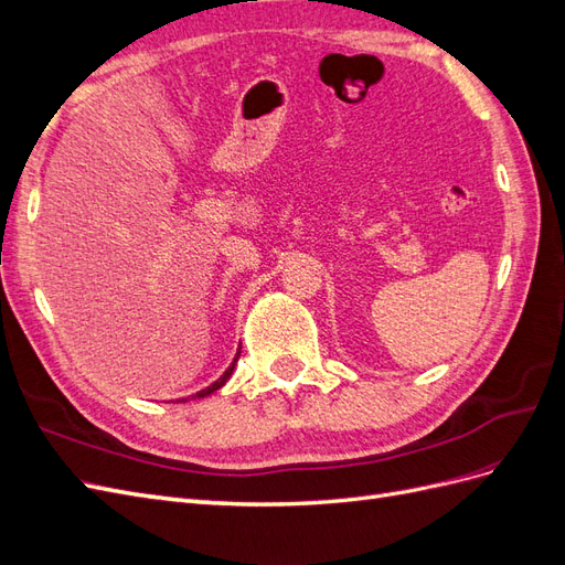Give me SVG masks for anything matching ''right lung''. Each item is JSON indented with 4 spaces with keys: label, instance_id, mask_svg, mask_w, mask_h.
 <instances>
[{
    "label": "right lung",
    "instance_id": "right-lung-1",
    "mask_svg": "<svg viewBox=\"0 0 565 565\" xmlns=\"http://www.w3.org/2000/svg\"><path fill=\"white\" fill-rule=\"evenodd\" d=\"M237 355H241V351H237ZM237 355H235V361L231 363V367L224 372V374H221V377L212 384V386H207V388H202V391H198L195 393V396L193 398H204V396H210V393H214V391H218L221 386H224L226 382H228V377H231V374H233V370H235V363H237Z\"/></svg>",
    "mask_w": 565,
    "mask_h": 565
}]
</instances>
